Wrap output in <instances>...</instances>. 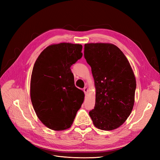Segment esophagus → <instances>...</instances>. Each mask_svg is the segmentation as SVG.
<instances>
[{
    "label": "esophagus",
    "mask_w": 160,
    "mask_h": 160,
    "mask_svg": "<svg viewBox=\"0 0 160 160\" xmlns=\"http://www.w3.org/2000/svg\"><path fill=\"white\" fill-rule=\"evenodd\" d=\"M83 91L85 92V95H88V91H89V89L86 87V88H84V89H83Z\"/></svg>",
    "instance_id": "obj_1"
}]
</instances>
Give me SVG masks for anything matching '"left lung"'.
I'll return each mask as SVG.
<instances>
[{
  "label": "left lung",
  "instance_id": "1",
  "mask_svg": "<svg viewBox=\"0 0 160 160\" xmlns=\"http://www.w3.org/2000/svg\"><path fill=\"white\" fill-rule=\"evenodd\" d=\"M84 57L91 67L96 90L95 105L89 111L95 126L118 128L131 114L136 80L126 57L111 43H87Z\"/></svg>",
  "mask_w": 160,
  "mask_h": 160
}]
</instances>
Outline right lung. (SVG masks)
Here are the masks:
<instances>
[{
  "label": "right lung",
  "mask_w": 160,
  "mask_h": 160,
  "mask_svg": "<svg viewBox=\"0 0 160 160\" xmlns=\"http://www.w3.org/2000/svg\"><path fill=\"white\" fill-rule=\"evenodd\" d=\"M81 45L61 42L48 46L34 65L30 94L34 110L46 127L69 129L83 102L70 67L83 55Z\"/></svg>",
  "instance_id": "right-lung-1"
}]
</instances>
